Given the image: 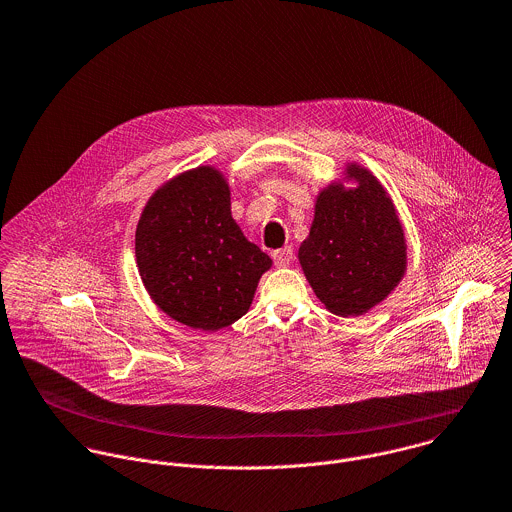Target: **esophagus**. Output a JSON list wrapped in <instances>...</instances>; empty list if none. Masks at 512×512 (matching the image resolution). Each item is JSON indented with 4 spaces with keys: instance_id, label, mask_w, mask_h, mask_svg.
Segmentation results:
<instances>
[{
    "instance_id": "esophagus-1",
    "label": "esophagus",
    "mask_w": 512,
    "mask_h": 512,
    "mask_svg": "<svg viewBox=\"0 0 512 512\" xmlns=\"http://www.w3.org/2000/svg\"><path fill=\"white\" fill-rule=\"evenodd\" d=\"M272 256H274L276 266H280V268H288V266L293 262V248L292 246H284V248L276 250Z\"/></svg>"
}]
</instances>
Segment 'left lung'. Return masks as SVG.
Listing matches in <instances>:
<instances>
[{"mask_svg": "<svg viewBox=\"0 0 512 512\" xmlns=\"http://www.w3.org/2000/svg\"><path fill=\"white\" fill-rule=\"evenodd\" d=\"M297 258L317 299L341 317L365 315L398 288L408 268L406 232L370 169L349 161L341 179L317 193Z\"/></svg>", "mask_w": 512, "mask_h": 512, "instance_id": "obj_1", "label": "left lung"}]
</instances>
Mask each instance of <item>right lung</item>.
<instances>
[{
    "label": "right lung",
    "mask_w": 512,
    "mask_h": 512,
    "mask_svg": "<svg viewBox=\"0 0 512 512\" xmlns=\"http://www.w3.org/2000/svg\"><path fill=\"white\" fill-rule=\"evenodd\" d=\"M136 264L151 301L191 329L219 331L252 305L272 258L230 213V185L213 165L161 183L136 226Z\"/></svg>",
    "instance_id": "obj_1"
}]
</instances>
